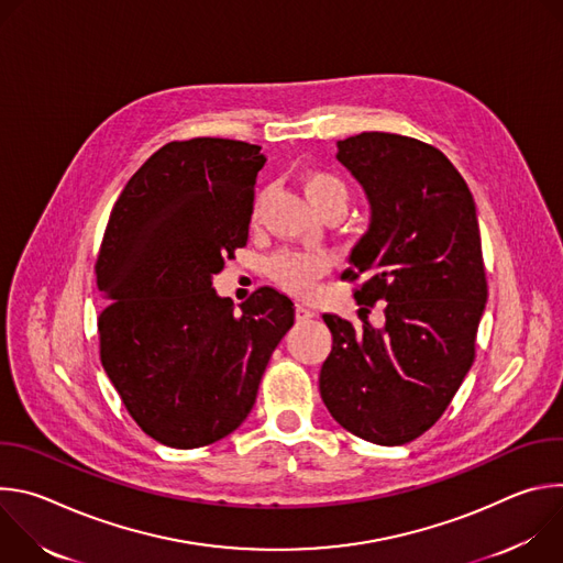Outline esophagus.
Segmentation results:
<instances>
[{
  "label": "esophagus",
  "mask_w": 563,
  "mask_h": 563,
  "mask_svg": "<svg viewBox=\"0 0 563 563\" xmlns=\"http://www.w3.org/2000/svg\"><path fill=\"white\" fill-rule=\"evenodd\" d=\"M313 316H316L313 309H309V307H305V305H296V318H298V320H309V318H313Z\"/></svg>",
  "instance_id": "obj_1"
}]
</instances>
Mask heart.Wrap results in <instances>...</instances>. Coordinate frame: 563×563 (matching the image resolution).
<instances>
[{"label":"heart","mask_w":563,"mask_h":563,"mask_svg":"<svg viewBox=\"0 0 563 563\" xmlns=\"http://www.w3.org/2000/svg\"><path fill=\"white\" fill-rule=\"evenodd\" d=\"M302 189L309 202L320 211L328 207H343L347 209L350 191L341 178L325 172H313L302 178ZM258 211V209H256ZM330 269V263L323 254L316 252H280L269 258L267 274L269 278L283 287L285 291L305 298L313 294L318 280L323 278Z\"/></svg>","instance_id":"heart-1"}]
</instances>
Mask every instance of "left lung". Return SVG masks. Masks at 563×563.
<instances>
[{"mask_svg":"<svg viewBox=\"0 0 563 563\" xmlns=\"http://www.w3.org/2000/svg\"><path fill=\"white\" fill-rule=\"evenodd\" d=\"M339 163L369 200V229L343 278L365 283L361 311L385 325L323 313L332 352L320 396L352 434L404 445L430 430L474 361L488 283L472 194L450 159L421 140L367 131L339 140Z\"/></svg>","mask_w":563,"mask_h":563,"instance_id":"obj_1","label":"left lung"}]
</instances>
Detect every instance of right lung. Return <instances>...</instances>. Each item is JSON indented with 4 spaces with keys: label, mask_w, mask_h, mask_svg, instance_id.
<instances>
[{
    "label": "right lung",
    "mask_w": 563,
    "mask_h": 563,
    "mask_svg": "<svg viewBox=\"0 0 563 563\" xmlns=\"http://www.w3.org/2000/svg\"><path fill=\"white\" fill-rule=\"evenodd\" d=\"M258 144L194 137L157 148L122 189L96 263L109 302L100 358L133 421L178 450L247 419L265 367L294 325V302L256 289L240 311L211 287L247 245Z\"/></svg>",
    "instance_id": "1"
}]
</instances>
